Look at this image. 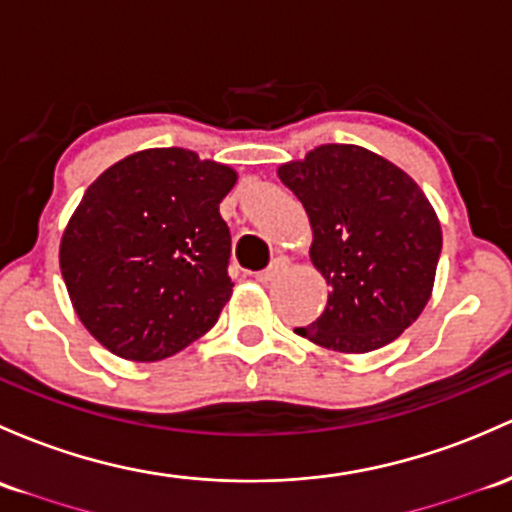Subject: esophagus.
Listing matches in <instances>:
<instances>
[{
	"mask_svg": "<svg viewBox=\"0 0 512 512\" xmlns=\"http://www.w3.org/2000/svg\"><path fill=\"white\" fill-rule=\"evenodd\" d=\"M285 268H288V261H285V258H276V261H273L271 266L266 268V271L256 273V280H258V283H271V280L276 278L278 273H283Z\"/></svg>",
	"mask_w": 512,
	"mask_h": 512,
	"instance_id": "obj_1",
	"label": "esophagus"
}]
</instances>
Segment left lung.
Returning a JSON list of instances; mask_svg holds the SVG:
<instances>
[{
  "label": "left lung",
  "instance_id": "8db88e82",
  "mask_svg": "<svg viewBox=\"0 0 512 512\" xmlns=\"http://www.w3.org/2000/svg\"><path fill=\"white\" fill-rule=\"evenodd\" d=\"M278 178L310 217V258L332 288L322 315L295 332L342 354L398 339L425 310L442 254V227L420 185L351 144L317 146L283 163Z\"/></svg>",
  "mask_w": 512,
  "mask_h": 512
}]
</instances>
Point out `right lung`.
Wrapping results in <instances>:
<instances>
[{"mask_svg": "<svg viewBox=\"0 0 512 512\" xmlns=\"http://www.w3.org/2000/svg\"><path fill=\"white\" fill-rule=\"evenodd\" d=\"M236 170L188 148L107 168L60 239V273L87 332L129 361H161L210 332L232 298L219 202Z\"/></svg>", "mask_w": 512, "mask_h": 512, "instance_id": "obj_1", "label": "right lung"}]
</instances>
